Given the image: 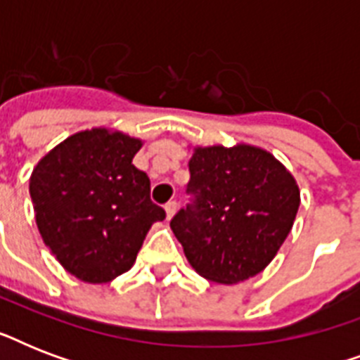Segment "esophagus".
<instances>
[{"label": "esophagus", "instance_id": "34e87169", "mask_svg": "<svg viewBox=\"0 0 360 360\" xmlns=\"http://www.w3.org/2000/svg\"><path fill=\"white\" fill-rule=\"evenodd\" d=\"M164 209H166V217H168V220H169L175 213H177V202H168Z\"/></svg>", "mask_w": 360, "mask_h": 360}]
</instances>
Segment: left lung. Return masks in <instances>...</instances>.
Returning a JSON list of instances; mask_svg holds the SVG:
<instances>
[{
    "mask_svg": "<svg viewBox=\"0 0 360 360\" xmlns=\"http://www.w3.org/2000/svg\"><path fill=\"white\" fill-rule=\"evenodd\" d=\"M186 194L169 226L194 271L219 284L256 276L291 231L301 194L293 175L254 146L196 147Z\"/></svg>",
    "mask_w": 360,
    "mask_h": 360,
    "instance_id": "1",
    "label": "left lung"
}]
</instances>
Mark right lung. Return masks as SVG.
I'll return each mask as SVG.
<instances>
[{
    "label": "right lung",
    "mask_w": 360,
    "mask_h": 360,
    "mask_svg": "<svg viewBox=\"0 0 360 360\" xmlns=\"http://www.w3.org/2000/svg\"><path fill=\"white\" fill-rule=\"evenodd\" d=\"M141 140L108 129L76 132L37 164L30 179L37 228L76 278L104 284L127 273L147 231L166 219L146 172L132 164Z\"/></svg>",
    "instance_id": "add662e5"
}]
</instances>
